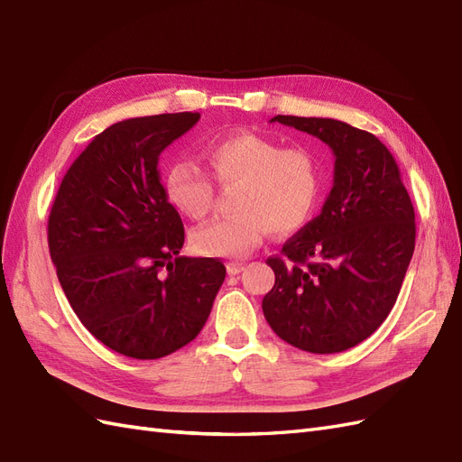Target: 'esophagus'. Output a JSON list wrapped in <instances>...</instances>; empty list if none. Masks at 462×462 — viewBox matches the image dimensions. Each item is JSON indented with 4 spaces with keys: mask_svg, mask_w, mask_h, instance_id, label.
Listing matches in <instances>:
<instances>
[{
    "mask_svg": "<svg viewBox=\"0 0 462 462\" xmlns=\"http://www.w3.org/2000/svg\"><path fill=\"white\" fill-rule=\"evenodd\" d=\"M226 269H228L230 275H238L245 269V265L240 263V262H230V263H226Z\"/></svg>",
    "mask_w": 462,
    "mask_h": 462,
    "instance_id": "esophagus-1",
    "label": "esophagus"
}]
</instances>
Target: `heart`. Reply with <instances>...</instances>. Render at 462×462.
I'll use <instances>...</instances> for the list:
<instances>
[{
  "label": "heart",
  "instance_id": "1",
  "mask_svg": "<svg viewBox=\"0 0 462 462\" xmlns=\"http://www.w3.org/2000/svg\"><path fill=\"white\" fill-rule=\"evenodd\" d=\"M208 170L222 187H236L232 217L193 232L200 255L244 259L265 234H291L310 220L322 193V171L306 148H282L255 133L210 140L203 150ZM170 203L189 218L207 217L215 205V183L191 162H177L163 175Z\"/></svg>",
  "mask_w": 462,
  "mask_h": 462
}]
</instances>
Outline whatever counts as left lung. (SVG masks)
Masks as SVG:
<instances>
[{"label": "left lung", "mask_w": 462, "mask_h": 462, "mask_svg": "<svg viewBox=\"0 0 462 462\" xmlns=\"http://www.w3.org/2000/svg\"><path fill=\"white\" fill-rule=\"evenodd\" d=\"M332 148L334 187L322 212L267 259L275 285L262 302L271 329L310 353H339L393 310L416 245V215L393 153L336 118L277 115Z\"/></svg>", "instance_id": "8db88e82"}]
</instances>
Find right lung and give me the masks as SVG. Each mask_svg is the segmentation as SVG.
<instances>
[{
	"label": "right lung",
	"mask_w": 462,
	"mask_h": 462,
	"mask_svg": "<svg viewBox=\"0 0 462 462\" xmlns=\"http://www.w3.org/2000/svg\"><path fill=\"white\" fill-rule=\"evenodd\" d=\"M199 113L121 121L69 165L49 217V250L66 299L101 344L160 359L203 329L226 267L180 255L185 230L158 160Z\"/></svg>",
	"instance_id": "obj_1"
}]
</instances>
